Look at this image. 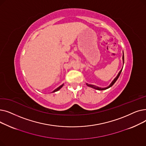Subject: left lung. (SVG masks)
I'll list each match as a JSON object with an SVG mask.
<instances>
[{
  "instance_id": "obj_1",
  "label": "left lung",
  "mask_w": 146,
  "mask_h": 146,
  "mask_svg": "<svg viewBox=\"0 0 146 146\" xmlns=\"http://www.w3.org/2000/svg\"><path fill=\"white\" fill-rule=\"evenodd\" d=\"M122 60H123V64H124V55H123V56H122ZM122 68H123V67H122ZM122 68L121 69V70L119 71V72L118 73V74H117V75L116 76V77H115V78L112 81V82L110 83V84L108 86V87H105V88H101V87H98V86H94V85H92V84H87V83H86V85L87 86H88V87H92V88H94V89H96V90H106V89H108V88H110V87H112L114 84H115V82L116 81V80H117V78H119V75H120V74H121V72H122Z\"/></svg>"
}]
</instances>
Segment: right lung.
<instances>
[{"mask_svg": "<svg viewBox=\"0 0 146 146\" xmlns=\"http://www.w3.org/2000/svg\"><path fill=\"white\" fill-rule=\"evenodd\" d=\"M63 86H64V84H62V85H61L60 86H59L58 88H57L56 89H55L54 90V91L53 92V93H54V92H57V91H58V90H59L62 87H63Z\"/></svg>", "mask_w": 146, "mask_h": 146, "instance_id": "add662e5", "label": "right lung"}]
</instances>
